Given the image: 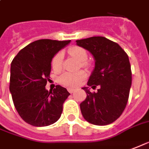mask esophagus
Masks as SVG:
<instances>
[{
	"instance_id": "34e87169",
	"label": "esophagus",
	"mask_w": 149,
	"mask_h": 149,
	"mask_svg": "<svg viewBox=\"0 0 149 149\" xmlns=\"http://www.w3.org/2000/svg\"><path fill=\"white\" fill-rule=\"evenodd\" d=\"M68 91L70 92V94H72V93H74V92L75 91V89H72V88H68Z\"/></svg>"
}]
</instances>
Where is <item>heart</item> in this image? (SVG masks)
I'll use <instances>...</instances> for the list:
<instances>
[{
    "mask_svg": "<svg viewBox=\"0 0 149 149\" xmlns=\"http://www.w3.org/2000/svg\"><path fill=\"white\" fill-rule=\"evenodd\" d=\"M70 54L73 58L79 62H82L81 65L82 67H86L87 64L84 62L87 58V53L85 49H83L81 47L74 46L70 47L69 51ZM62 60H63V55L61 52H58L53 57L52 61V67L53 70L55 71H58L61 70ZM86 74L83 71H79L77 73H70V72H65L60 76L59 82L62 85L67 86V87L74 88L77 86L80 85L82 81L85 79Z\"/></svg>",
    "mask_w": 149,
    "mask_h": 149,
    "instance_id": "1",
    "label": "heart"
}]
</instances>
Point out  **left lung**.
Instances as JSON below:
<instances>
[{
  "instance_id": "8db88e82",
  "label": "left lung",
  "mask_w": 149,
  "mask_h": 149,
  "mask_svg": "<svg viewBox=\"0 0 149 149\" xmlns=\"http://www.w3.org/2000/svg\"><path fill=\"white\" fill-rule=\"evenodd\" d=\"M78 46L90 52L94 58V68L87 85L97 92L86 93L80 104L83 118L95 125H106L120 117L128 102L132 84L129 56L119 44L102 36L76 40Z\"/></svg>"
}]
</instances>
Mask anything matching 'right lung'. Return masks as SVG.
Wrapping results in <instances>:
<instances>
[{"mask_svg":"<svg viewBox=\"0 0 149 149\" xmlns=\"http://www.w3.org/2000/svg\"><path fill=\"white\" fill-rule=\"evenodd\" d=\"M70 43L44 39L20 50L11 63L9 91L20 118L31 125L48 126L59 119L63 105L70 95L57 85L45 88L49 79L53 57Z\"/></svg>","mask_w":149,"mask_h":149,"instance_id":"obj_1","label":"right lung"}]
</instances>
